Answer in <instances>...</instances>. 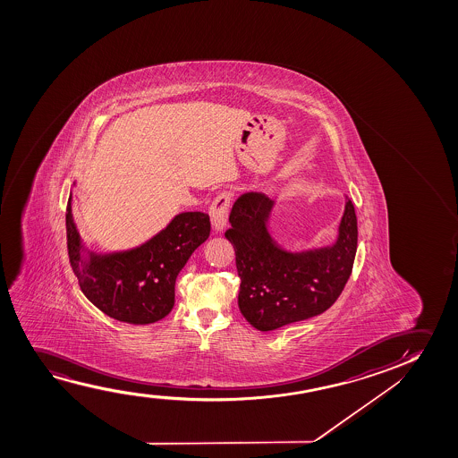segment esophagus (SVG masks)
I'll list each match as a JSON object with an SVG mask.
<instances>
[{
  "instance_id": "1",
  "label": "esophagus",
  "mask_w": 458,
  "mask_h": 458,
  "mask_svg": "<svg viewBox=\"0 0 458 458\" xmlns=\"http://www.w3.org/2000/svg\"><path fill=\"white\" fill-rule=\"evenodd\" d=\"M230 203H232V192H228V191L220 192L211 203L209 216H211V224L216 232H222L225 228Z\"/></svg>"
}]
</instances>
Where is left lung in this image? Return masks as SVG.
I'll use <instances>...</instances> for the list:
<instances>
[{"mask_svg":"<svg viewBox=\"0 0 458 458\" xmlns=\"http://www.w3.org/2000/svg\"><path fill=\"white\" fill-rule=\"evenodd\" d=\"M274 200L247 192L234 201L225 238L236 253L241 278L238 305L250 326L270 332L322 314L338 301L353 267L358 228L355 208L345 201L338 239L314 250L288 251L270 236Z\"/></svg>","mask_w":458,"mask_h":458,"instance_id":"left-lung-1","label":"left lung"}]
</instances>
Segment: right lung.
Masks as SVG:
<instances>
[{
  "mask_svg": "<svg viewBox=\"0 0 458 458\" xmlns=\"http://www.w3.org/2000/svg\"><path fill=\"white\" fill-rule=\"evenodd\" d=\"M69 197L65 228L70 266L84 295L113 319L153 324L172 311L175 282L189 257L211 232L209 216L182 213L163 232L132 250L82 255L81 238L72 219Z\"/></svg>",
  "mask_w": 458,
  "mask_h": 458,
  "instance_id": "add662e5",
  "label": "right lung"
}]
</instances>
